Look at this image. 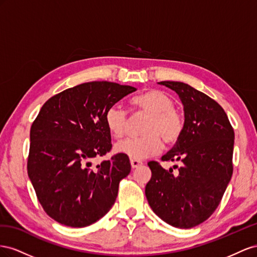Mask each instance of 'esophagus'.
I'll use <instances>...</instances> for the list:
<instances>
[{"label":"esophagus","mask_w":257,"mask_h":257,"mask_svg":"<svg viewBox=\"0 0 257 257\" xmlns=\"http://www.w3.org/2000/svg\"><path fill=\"white\" fill-rule=\"evenodd\" d=\"M130 164H131V167L134 168V169H136V168L140 167L142 165V161L140 160H136V159H131L130 160Z\"/></svg>","instance_id":"obj_1"}]
</instances>
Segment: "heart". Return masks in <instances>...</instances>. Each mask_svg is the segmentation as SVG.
I'll return each mask as SVG.
<instances>
[{
	"label": "heart",
	"mask_w": 257,
	"mask_h": 257,
	"mask_svg": "<svg viewBox=\"0 0 257 257\" xmlns=\"http://www.w3.org/2000/svg\"><path fill=\"white\" fill-rule=\"evenodd\" d=\"M138 112L149 115L138 138H127L115 145V151L131 159L140 160L155 155L161 150V141L172 145L179 141L184 130V118L175 108L174 99L167 92L152 89L133 99ZM105 123L115 138L126 133L128 113L120 103L109 106L105 112Z\"/></svg>",
	"instance_id": "heart-1"
}]
</instances>
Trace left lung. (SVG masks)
Wrapping results in <instances>:
<instances>
[{"label":"left lung","instance_id":"left-lung-1","mask_svg":"<svg viewBox=\"0 0 257 257\" xmlns=\"http://www.w3.org/2000/svg\"><path fill=\"white\" fill-rule=\"evenodd\" d=\"M179 94L184 130L163 161H180L177 173L157 161L148 164L149 204L163 221L178 228L203 223L221 202L232 175L234 134L223 107L207 94L181 82H160Z\"/></svg>","mask_w":257,"mask_h":257}]
</instances>
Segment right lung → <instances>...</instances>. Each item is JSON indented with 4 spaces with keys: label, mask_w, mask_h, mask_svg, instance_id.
I'll use <instances>...</instances> for the list:
<instances>
[{
    "label": "right lung",
    "mask_w": 257,
    "mask_h": 257,
    "mask_svg": "<svg viewBox=\"0 0 257 257\" xmlns=\"http://www.w3.org/2000/svg\"><path fill=\"white\" fill-rule=\"evenodd\" d=\"M137 88L89 82L47 100L30 130L28 175L44 211L70 227H86L114 204L119 182L130 173L129 157L116 154L92 166L112 149L105 112Z\"/></svg>",
    "instance_id": "obj_1"
}]
</instances>
